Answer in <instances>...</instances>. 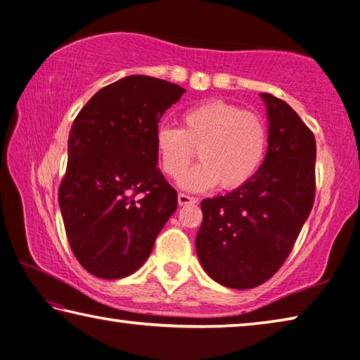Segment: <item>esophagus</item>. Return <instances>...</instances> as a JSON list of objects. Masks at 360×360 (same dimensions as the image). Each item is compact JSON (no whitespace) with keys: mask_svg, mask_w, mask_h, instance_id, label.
I'll return each instance as SVG.
<instances>
[{"mask_svg":"<svg viewBox=\"0 0 360 360\" xmlns=\"http://www.w3.org/2000/svg\"><path fill=\"white\" fill-rule=\"evenodd\" d=\"M178 202L181 206L184 205H192V203H197V198L191 197V195H186V193H179L178 195Z\"/></svg>","mask_w":360,"mask_h":360,"instance_id":"34e87169","label":"esophagus"}]
</instances>
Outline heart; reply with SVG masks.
Instances as JSON below:
<instances>
[{"label": "heart", "mask_w": 360, "mask_h": 360, "mask_svg": "<svg viewBox=\"0 0 360 360\" xmlns=\"http://www.w3.org/2000/svg\"><path fill=\"white\" fill-rule=\"evenodd\" d=\"M266 144L265 120L224 100L188 108L181 115V129L163 125L155 133L157 154L169 178H179L198 150L200 163L179 179L188 192L245 186L264 162Z\"/></svg>", "instance_id": "1"}]
</instances>
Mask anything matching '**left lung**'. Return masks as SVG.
<instances>
[{
    "mask_svg": "<svg viewBox=\"0 0 360 360\" xmlns=\"http://www.w3.org/2000/svg\"><path fill=\"white\" fill-rule=\"evenodd\" d=\"M268 117L264 163L245 186L202 202L195 246L203 270L231 289L270 279L290 254L311 212L316 139L288 103L260 94Z\"/></svg>",
    "mask_w": 360,
    "mask_h": 360,
    "instance_id": "8db88e82",
    "label": "left lung"
}]
</instances>
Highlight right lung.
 Returning <instances> with one entry per match:
<instances>
[{"label": "right lung", "instance_id": "1", "mask_svg": "<svg viewBox=\"0 0 360 360\" xmlns=\"http://www.w3.org/2000/svg\"><path fill=\"white\" fill-rule=\"evenodd\" d=\"M184 92L163 79L127 76L98 90L72 122L58 203L72 252L96 278L135 273L178 208L157 168L155 133Z\"/></svg>", "mask_w": 360, "mask_h": 360}]
</instances>
